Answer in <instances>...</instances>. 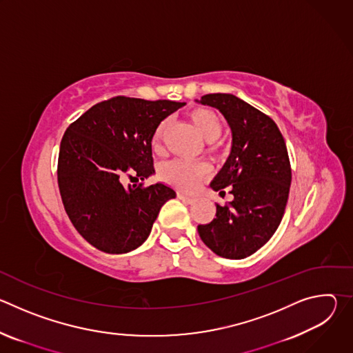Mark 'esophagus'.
I'll return each mask as SVG.
<instances>
[{"instance_id": "obj_1", "label": "esophagus", "mask_w": 353, "mask_h": 353, "mask_svg": "<svg viewBox=\"0 0 353 353\" xmlns=\"http://www.w3.org/2000/svg\"><path fill=\"white\" fill-rule=\"evenodd\" d=\"M177 196H179V199H181L183 203H185V204H192L194 203V198L192 196H188V195H185L183 192H177Z\"/></svg>"}]
</instances>
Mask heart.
<instances>
[{
    "label": "heart",
    "instance_id": "heart-1",
    "mask_svg": "<svg viewBox=\"0 0 353 353\" xmlns=\"http://www.w3.org/2000/svg\"><path fill=\"white\" fill-rule=\"evenodd\" d=\"M190 119L195 128L199 131L208 142L216 141L223 131V124L219 116L210 109H195L190 113ZM169 130V120H163L155 130L152 137V145L155 149H159L162 141ZM211 168L203 162H185V161H172L168 162L162 170V179L180 188V190H192L196 183L208 174Z\"/></svg>",
    "mask_w": 353,
    "mask_h": 353
}]
</instances>
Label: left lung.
I'll list each match as a JSON object with an SVG mask.
<instances>
[{"label":"left lung","mask_w":353,"mask_h":353,"mask_svg":"<svg viewBox=\"0 0 353 353\" xmlns=\"http://www.w3.org/2000/svg\"><path fill=\"white\" fill-rule=\"evenodd\" d=\"M196 103L218 109L232 131L230 154L211 181L233 201L216 205V218L198 225L201 240L219 257L241 260L260 250L285 214L292 170L285 139L267 114L230 93H211Z\"/></svg>","instance_id":"left-lung-1"}]
</instances>
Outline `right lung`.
I'll list each match as a JSON object with an SVG mask.
<instances>
[{"label":"right lung","instance_id":"obj_1","mask_svg":"<svg viewBox=\"0 0 353 353\" xmlns=\"http://www.w3.org/2000/svg\"><path fill=\"white\" fill-rule=\"evenodd\" d=\"M184 105L117 96L92 106L67 128L59 187L70 221L90 245L108 254L130 253L148 239L166 201L176 198L163 183L142 188L124 187L121 180L155 174L154 132Z\"/></svg>","mask_w":353,"mask_h":353}]
</instances>
